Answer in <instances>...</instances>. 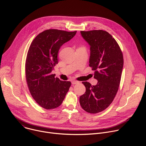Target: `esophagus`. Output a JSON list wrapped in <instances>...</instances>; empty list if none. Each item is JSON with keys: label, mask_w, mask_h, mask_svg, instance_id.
Wrapping results in <instances>:
<instances>
[{"label": "esophagus", "mask_w": 146, "mask_h": 146, "mask_svg": "<svg viewBox=\"0 0 146 146\" xmlns=\"http://www.w3.org/2000/svg\"><path fill=\"white\" fill-rule=\"evenodd\" d=\"M79 83V82L78 81H75V80H73L72 81V84H78Z\"/></svg>", "instance_id": "1"}]
</instances>
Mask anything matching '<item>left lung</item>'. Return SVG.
Masks as SVG:
<instances>
[{
    "mask_svg": "<svg viewBox=\"0 0 146 146\" xmlns=\"http://www.w3.org/2000/svg\"><path fill=\"white\" fill-rule=\"evenodd\" d=\"M81 35L90 46L89 66L94 72L97 84L82 82L86 91L80 97L81 108L95 114L105 110L118 91L123 65L122 51L115 40L103 30L81 31Z\"/></svg>",
    "mask_w": 146,
    "mask_h": 146,
    "instance_id": "obj_1",
    "label": "left lung"
}]
</instances>
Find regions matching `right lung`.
<instances>
[{"label": "right lung", "instance_id": "add662e5", "mask_svg": "<svg viewBox=\"0 0 146 146\" xmlns=\"http://www.w3.org/2000/svg\"><path fill=\"white\" fill-rule=\"evenodd\" d=\"M77 31L48 29L39 33L29 47L25 74L31 95L42 108L50 110L59 106L71 86L51 73L58 63L60 47L71 40Z\"/></svg>", "mask_w": 146, "mask_h": 146}]
</instances>
